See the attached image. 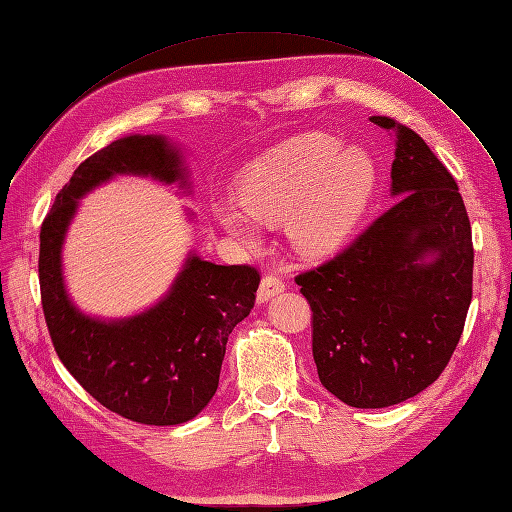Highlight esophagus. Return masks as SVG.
<instances>
[{"label":"esophagus","mask_w":512,"mask_h":512,"mask_svg":"<svg viewBox=\"0 0 512 512\" xmlns=\"http://www.w3.org/2000/svg\"><path fill=\"white\" fill-rule=\"evenodd\" d=\"M282 291H284V280L280 276H276V274H268V276H263V280L259 284L257 301L265 303V301H270L272 297L280 295Z\"/></svg>","instance_id":"1"}]
</instances>
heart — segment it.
<instances>
[{
  "label": "heart",
  "instance_id": "1",
  "mask_svg": "<svg viewBox=\"0 0 512 512\" xmlns=\"http://www.w3.org/2000/svg\"><path fill=\"white\" fill-rule=\"evenodd\" d=\"M376 167L362 148L311 133L253 163L240 177L236 203L217 201L213 213L230 234L255 242L257 224L286 217V232L307 255L335 251L351 236L370 203Z\"/></svg>",
  "mask_w": 512,
  "mask_h": 512
}]
</instances>
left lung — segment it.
Returning <instances> with one entry per match:
<instances>
[{"label": "left lung", "mask_w": 512, "mask_h": 512, "mask_svg": "<svg viewBox=\"0 0 512 512\" xmlns=\"http://www.w3.org/2000/svg\"><path fill=\"white\" fill-rule=\"evenodd\" d=\"M391 133L395 205L347 249L295 278L311 307L320 383L353 408H387L439 379L473 299V236L452 173L416 131Z\"/></svg>", "instance_id": "obj_1"}]
</instances>
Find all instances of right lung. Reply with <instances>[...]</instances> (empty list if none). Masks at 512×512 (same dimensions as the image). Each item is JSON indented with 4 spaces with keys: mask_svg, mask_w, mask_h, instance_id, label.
Listing matches in <instances>:
<instances>
[{
    "mask_svg": "<svg viewBox=\"0 0 512 512\" xmlns=\"http://www.w3.org/2000/svg\"><path fill=\"white\" fill-rule=\"evenodd\" d=\"M119 173L188 184L180 150L163 136H127L85 159L41 224L43 316L60 362L96 402L142 425H180L215 395L228 337L251 314L261 276L190 255L171 291L142 314L113 322L81 314L64 288L62 242L79 198Z\"/></svg>",
    "mask_w": 512,
    "mask_h": 512,
    "instance_id": "obj_1",
    "label": "right lung"
}]
</instances>
